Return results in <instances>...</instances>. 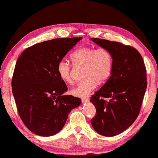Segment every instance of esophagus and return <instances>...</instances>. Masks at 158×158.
Wrapping results in <instances>:
<instances>
[{
	"label": "esophagus",
	"mask_w": 158,
	"mask_h": 158,
	"mask_svg": "<svg viewBox=\"0 0 158 158\" xmlns=\"http://www.w3.org/2000/svg\"><path fill=\"white\" fill-rule=\"evenodd\" d=\"M81 101L83 103H88L89 102V99L88 98H82L81 99Z\"/></svg>",
	"instance_id": "esophagus-1"
}]
</instances>
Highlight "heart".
<instances>
[{
  "instance_id": "obj_1",
  "label": "heart",
  "mask_w": 158,
  "mask_h": 158,
  "mask_svg": "<svg viewBox=\"0 0 158 158\" xmlns=\"http://www.w3.org/2000/svg\"><path fill=\"white\" fill-rule=\"evenodd\" d=\"M75 66H83V77L70 93L77 97H86L97 88V81L103 83L110 78L113 69V58L106 48L96 49L92 47H82L77 49L70 55ZM59 77L67 83L73 82L72 69L66 60H60L57 65Z\"/></svg>"
}]
</instances>
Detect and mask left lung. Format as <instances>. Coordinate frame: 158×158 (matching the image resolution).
I'll return each mask as SVG.
<instances>
[{"label":"left lung","mask_w":158,"mask_h":158,"mask_svg":"<svg viewBox=\"0 0 158 158\" xmlns=\"http://www.w3.org/2000/svg\"><path fill=\"white\" fill-rule=\"evenodd\" d=\"M90 40L107 49L113 58L111 76L90 98L97 110L91 124L98 134L114 136L137 118L147 86L146 68L134 47L103 39Z\"/></svg>","instance_id":"left-lung-1"}]
</instances>
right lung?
I'll return each mask as SVG.
<instances>
[{
    "label": "right lung",
    "mask_w": 158,
    "mask_h": 158,
    "mask_svg": "<svg viewBox=\"0 0 158 158\" xmlns=\"http://www.w3.org/2000/svg\"><path fill=\"white\" fill-rule=\"evenodd\" d=\"M82 38H57L25 49L18 57L11 81L18 114L27 127L40 136H51L66 124L81 98L62 95L68 90L57 65Z\"/></svg>",
    "instance_id": "add662e5"
}]
</instances>
